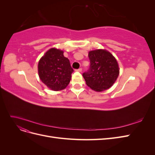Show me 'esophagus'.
<instances>
[{
    "label": "esophagus",
    "instance_id": "esophagus-1",
    "mask_svg": "<svg viewBox=\"0 0 155 155\" xmlns=\"http://www.w3.org/2000/svg\"><path fill=\"white\" fill-rule=\"evenodd\" d=\"M76 71H78V72H81L82 71V68H79L78 69H76Z\"/></svg>",
    "mask_w": 155,
    "mask_h": 155
}]
</instances>
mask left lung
Here are the masks:
<instances>
[{"mask_svg": "<svg viewBox=\"0 0 155 155\" xmlns=\"http://www.w3.org/2000/svg\"><path fill=\"white\" fill-rule=\"evenodd\" d=\"M90 67L83 76L88 87L101 92L109 88L119 75L118 63L110 52L104 50H96L88 53Z\"/></svg>", "mask_w": 155, "mask_h": 155, "instance_id": "8db88e82", "label": "left lung"}]
</instances>
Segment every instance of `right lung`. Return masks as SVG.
Masks as SVG:
<instances>
[{"label": "right lung", "mask_w": 155, "mask_h": 155, "mask_svg": "<svg viewBox=\"0 0 155 155\" xmlns=\"http://www.w3.org/2000/svg\"><path fill=\"white\" fill-rule=\"evenodd\" d=\"M74 72L68 58L63 51L51 48L42 57L38 64V72L41 80L52 91L65 88L71 79Z\"/></svg>", "instance_id": "add662e5"}]
</instances>
